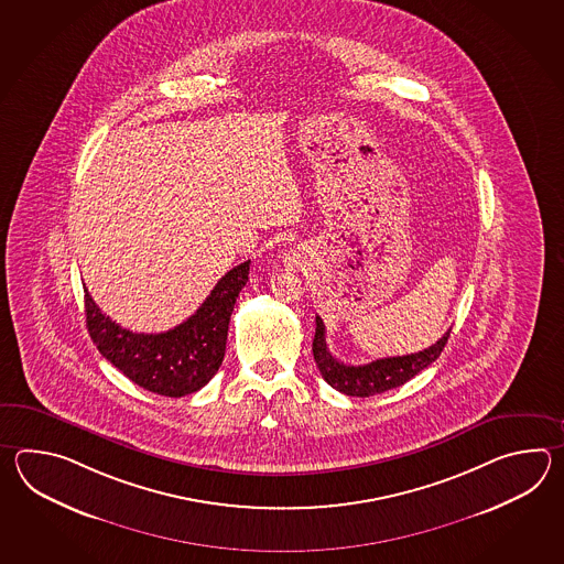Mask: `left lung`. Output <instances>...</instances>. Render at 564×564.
<instances>
[{"mask_svg": "<svg viewBox=\"0 0 564 564\" xmlns=\"http://www.w3.org/2000/svg\"><path fill=\"white\" fill-rule=\"evenodd\" d=\"M447 338H449V330L437 343H433L432 347L423 348L420 352H411L403 357H384V359L371 360L367 365H347L330 355V350L326 347V328H324L323 318L316 316L312 352L324 381L333 389L345 395L371 397L408 383L409 379H413L417 372L430 367L433 360L442 355Z\"/></svg>", "mask_w": 564, "mask_h": 564, "instance_id": "left-lung-1", "label": "left lung"}]
</instances>
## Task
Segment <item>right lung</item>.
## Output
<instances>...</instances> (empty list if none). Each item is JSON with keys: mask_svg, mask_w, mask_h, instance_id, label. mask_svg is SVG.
I'll list each match as a JSON object with an SVG mask.
<instances>
[{"mask_svg": "<svg viewBox=\"0 0 564 564\" xmlns=\"http://www.w3.org/2000/svg\"><path fill=\"white\" fill-rule=\"evenodd\" d=\"M250 260L231 268L185 323L167 333H132L110 321L85 288L86 326L100 355L151 393L183 397L216 375L228 340L229 316L246 286Z\"/></svg>", "mask_w": 564, "mask_h": 564, "instance_id": "right-lung-1", "label": "right lung"}]
</instances>
